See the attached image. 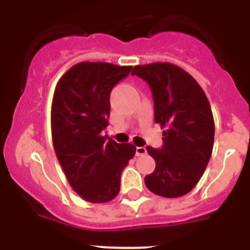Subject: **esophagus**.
<instances>
[{
  "label": "esophagus",
  "mask_w": 250,
  "mask_h": 250,
  "mask_svg": "<svg viewBox=\"0 0 250 250\" xmlns=\"http://www.w3.org/2000/svg\"><path fill=\"white\" fill-rule=\"evenodd\" d=\"M146 154V149L144 146H138L136 147V156H141Z\"/></svg>",
  "instance_id": "1"
}]
</instances>
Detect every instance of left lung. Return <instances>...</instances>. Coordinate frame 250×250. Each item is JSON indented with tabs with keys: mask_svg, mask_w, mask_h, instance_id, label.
<instances>
[{
	"mask_svg": "<svg viewBox=\"0 0 250 250\" xmlns=\"http://www.w3.org/2000/svg\"><path fill=\"white\" fill-rule=\"evenodd\" d=\"M131 75L147 83L154 99V119L163 131L161 149L146 146L155 170L145 176L150 191L164 198H179L193 189L211 156L214 119L196 80L170 62L138 65Z\"/></svg>",
	"mask_w": 250,
	"mask_h": 250,
	"instance_id": "obj_1",
	"label": "left lung"
}]
</instances>
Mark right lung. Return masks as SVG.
<instances>
[{
    "mask_svg": "<svg viewBox=\"0 0 250 250\" xmlns=\"http://www.w3.org/2000/svg\"><path fill=\"white\" fill-rule=\"evenodd\" d=\"M132 66L83 61L68 68L56 85L51 132L68 184L83 200L107 203L120 190V176L136 147L106 140L110 92Z\"/></svg>",
    "mask_w": 250,
    "mask_h": 250,
    "instance_id": "1",
    "label": "right lung"
}]
</instances>
